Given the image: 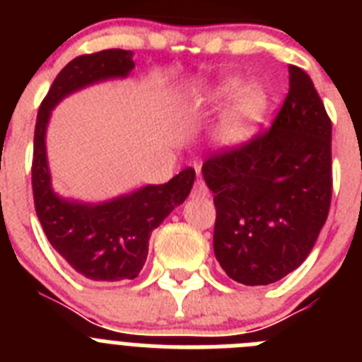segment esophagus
<instances>
[{
	"label": "esophagus",
	"mask_w": 362,
	"mask_h": 362,
	"mask_svg": "<svg viewBox=\"0 0 362 362\" xmlns=\"http://www.w3.org/2000/svg\"><path fill=\"white\" fill-rule=\"evenodd\" d=\"M192 196L194 197H209L210 196V190L206 188V185H204L201 179H197L196 183H194V188H192Z\"/></svg>",
	"instance_id": "obj_1"
}]
</instances>
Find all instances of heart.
<instances>
[{
  "label": "heart",
  "mask_w": 362,
  "mask_h": 362,
  "mask_svg": "<svg viewBox=\"0 0 362 362\" xmlns=\"http://www.w3.org/2000/svg\"><path fill=\"white\" fill-rule=\"evenodd\" d=\"M241 90V81L239 79H226L210 90L203 98V103L206 105H221L225 103L226 99L238 94ZM264 107H267V95L263 88L257 85H248L239 93L233 107L230 108L228 116L223 123V136L230 141H238L250 130L252 124L263 116Z\"/></svg>",
  "instance_id": "heart-1"
}]
</instances>
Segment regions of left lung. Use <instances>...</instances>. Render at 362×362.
Instances as JSON below:
<instances>
[{
	"mask_svg": "<svg viewBox=\"0 0 362 362\" xmlns=\"http://www.w3.org/2000/svg\"><path fill=\"white\" fill-rule=\"evenodd\" d=\"M290 88L270 129L203 163L214 192V252L246 286L288 276L308 257L332 201V121L312 79L288 66Z\"/></svg>",
	"mask_w": 362,
	"mask_h": 362,
	"instance_id": "8db88e82",
	"label": "left lung"
}]
</instances>
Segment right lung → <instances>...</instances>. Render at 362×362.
<instances>
[{"mask_svg": "<svg viewBox=\"0 0 362 362\" xmlns=\"http://www.w3.org/2000/svg\"><path fill=\"white\" fill-rule=\"evenodd\" d=\"M132 52L108 49L83 54L57 74L37 110L32 153L34 209L54 250L90 281L134 279L148 255V239L168 214L190 194L196 170L188 166L165 185H148L110 203L78 204L62 201L50 187L45 130L50 110L66 94L101 79L127 76Z\"/></svg>", "mask_w": 362, "mask_h": 362, "instance_id": "obj_1", "label": "right lung"}]
</instances>
